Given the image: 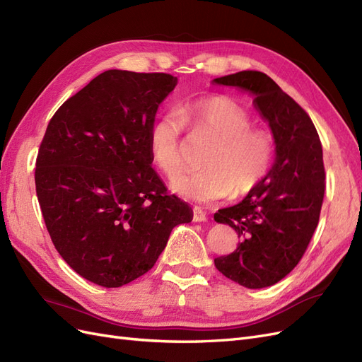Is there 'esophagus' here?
I'll list each match as a JSON object with an SVG mask.
<instances>
[{
  "label": "esophagus",
  "mask_w": 362,
  "mask_h": 362,
  "mask_svg": "<svg viewBox=\"0 0 362 362\" xmlns=\"http://www.w3.org/2000/svg\"><path fill=\"white\" fill-rule=\"evenodd\" d=\"M193 222H206V214L201 210L199 206L193 208Z\"/></svg>",
  "instance_id": "34e87169"
}]
</instances>
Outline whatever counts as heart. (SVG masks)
Wrapping results in <instances>:
<instances>
[{"label":"heart","instance_id":"b5f03b06","mask_svg":"<svg viewBox=\"0 0 362 362\" xmlns=\"http://www.w3.org/2000/svg\"><path fill=\"white\" fill-rule=\"evenodd\" d=\"M211 135L216 145L206 170L176 177L183 168L180 136L183 125ZM243 107L226 96H202L184 104L177 113H164L149 128L148 145L152 163L172 181L181 198L211 204L228 196L243 198L266 178L273 160V140L264 129L252 128Z\"/></svg>","mask_w":362,"mask_h":362}]
</instances>
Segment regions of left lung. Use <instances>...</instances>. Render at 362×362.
Masks as SVG:
<instances>
[{
  "instance_id": "8db88e82",
  "label": "left lung",
  "mask_w": 362,
  "mask_h": 362,
  "mask_svg": "<svg viewBox=\"0 0 362 362\" xmlns=\"http://www.w3.org/2000/svg\"><path fill=\"white\" fill-rule=\"evenodd\" d=\"M214 83L238 87L254 96L275 139L276 157L258 187L214 221L235 229L240 243L216 269L246 288H264L298 266L319 223L325 196L320 137L311 117L270 76L242 71Z\"/></svg>"
}]
</instances>
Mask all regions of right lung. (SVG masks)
<instances>
[{"label": "right lung", "instance_id": "right-lung-1", "mask_svg": "<svg viewBox=\"0 0 362 362\" xmlns=\"http://www.w3.org/2000/svg\"><path fill=\"white\" fill-rule=\"evenodd\" d=\"M169 74L110 69L54 113L36 158V193L49 237L84 279L105 288L145 275L189 205L152 169L148 136L177 86Z\"/></svg>", "mask_w": 362, "mask_h": 362}]
</instances>
